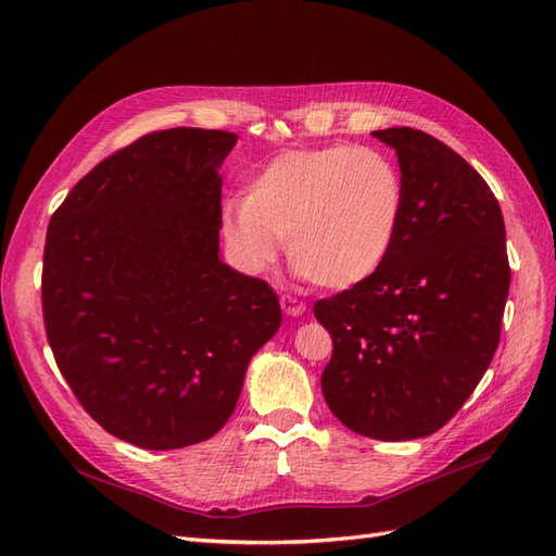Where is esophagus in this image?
Returning <instances> with one entry per match:
<instances>
[{
  "label": "esophagus",
  "mask_w": 556,
  "mask_h": 556,
  "mask_svg": "<svg viewBox=\"0 0 556 556\" xmlns=\"http://www.w3.org/2000/svg\"><path fill=\"white\" fill-rule=\"evenodd\" d=\"M280 306H282L285 313L292 315V317H296V315H301V313L306 311L304 301H299L296 296H290V294H280Z\"/></svg>",
  "instance_id": "34e87169"
}]
</instances>
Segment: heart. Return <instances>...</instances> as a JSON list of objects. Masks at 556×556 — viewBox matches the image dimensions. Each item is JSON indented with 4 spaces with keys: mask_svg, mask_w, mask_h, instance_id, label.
I'll list each match as a JSON object with an SVG mask.
<instances>
[{
    "mask_svg": "<svg viewBox=\"0 0 556 556\" xmlns=\"http://www.w3.org/2000/svg\"><path fill=\"white\" fill-rule=\"evenodd\" d=\"M406 190L396 162L374 148L288 150L227 199L223 239L245 271L271 264L285 237L290 264L319 288H352L390 255Z\"/></svg>",
    "mask_w": 556,
    "mask_h": 556,
    "instance_id": "obj_1",
    "label": "heart"
}]
</instances>
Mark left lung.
Here are the masks:
<instances>
[{
    "label": "left lung",
    "mask_w": 556,
    "mask_h": 556,
    "mask_svg": "<svg viewBox=\"0 0 556 556\" xmlns=\"http://www.w3.org/2000/svg\"><path fill=\"white\" fill-rule=\"evenodd\" d=\"M374 137L396 150L406 190L394 248L313 313L333 343L331 413L368 439L410 441L447 425L492 364L510 290L506 225L490 185L443 141L410 127Z\"/></svg>",
    "instance_id": "1"
}]
</instances>
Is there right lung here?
Listing matches in <instances>:
<instances>
[{
  "label": "right lung",
  "mask_w": 556,
  "mask_h": 556,
  "mask_svg": "<svg viewBox=\"0 0 556 556\" xmlns=\"http://www.w3.org/2000/svg\"><path fill=\"white\" fill-rule=\"evenodd\" d=\"M237 139L197 127L143 134L83 176L48 223L50 350L86 413L131 445L208 441L282 323L271 285L217 257V169Z\"/></svg>",
  "instance_id": "right-lung-1"
}]
</instances>
